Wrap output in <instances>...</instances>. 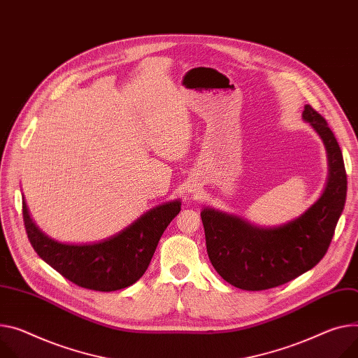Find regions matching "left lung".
I'll list each match as a JSON object with an SVG mask.
<instances>
[{
    "instance_id": "1",
    "label": "left lung",
    "mask_w": 358,
    "mask_h": 358,
    "mask_svg": "<svg viewBox=\"0 0 358 358\" xmlns=\"http://www.w3.org/2000/svg\"><path fill=\"white\" fill-rule=\"evenodd\" d=\"M302 117L321 136L329 160L324 194L304 215L284 227L262 229L215 209L201 212L209 259L236 288L262 291L295 280L322 259L334 236L347 196L343 153L317 110L307 104Z\"/></svg>"
}]
</instances>
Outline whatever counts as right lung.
<instances>
[{
    "label": "right lung",
    "instance_id": "obj_1",
    "mask_svg": "<svg viewBox=\"0 0 358 358\" xmlns=\"http://www.w3.org/2000/svg\"><path fill=\"white\" fill-rule=\"evenodd\" d=\"M180 202L156 206L116 236L93 245H67L47 238L22 202L27 236L34 251L73 284L110 292L126 288L146 272L162 234L179 213Z\"/></svg>",
    "mask_w": 358,
    "mask_h": 358
}]
</instances>
